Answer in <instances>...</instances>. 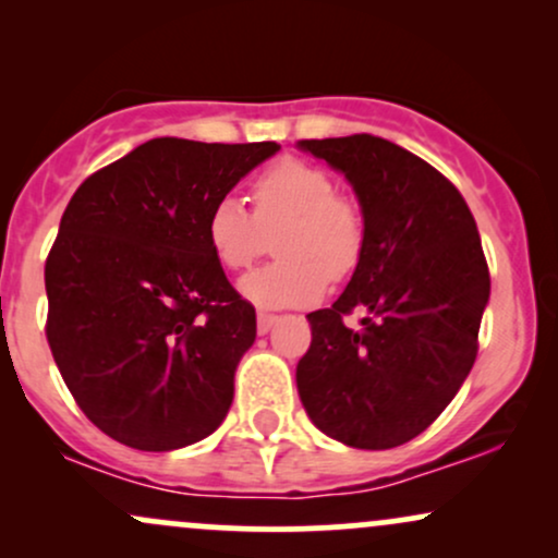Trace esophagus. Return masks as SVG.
<instances>
[{"label":"esophagus","instance_id":"1","mask_svg":"<svg viewBox=\"0 0 558 558\" xmlns=\"http://www.w3.org/2000/svg\"><path fill=\"white\" fill-rule=\"evenodd\" d=\"M275 319H278V315H272V312H259V315H257V330L267 332L275 325Z\"/></svg>","mask_w":558,"mask_h":558}]
</instances>
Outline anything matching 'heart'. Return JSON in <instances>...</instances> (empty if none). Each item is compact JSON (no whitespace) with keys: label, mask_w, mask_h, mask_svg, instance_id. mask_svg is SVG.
<instances>
[{"label":"heart","mask_w":558,"mask_h":558,"mask_svg":"<svg viewBox=\"0 0 558 558\" xmlns=\"http://www.w3.org/2000/svg\"><path fill=\"white\" fill-rule=\"evenodd\" d=\"M254 213L220 196L207 215V241L226 270H246L270 248L278 262L241 280L243 296L265 306L315 301L343 280L364 252V217L354 198L336 194L330 172L304 159H278L252 183Z\"/></svg>","instance_id":"1"}]
</instances>
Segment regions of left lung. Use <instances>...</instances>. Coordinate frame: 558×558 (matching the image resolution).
I'll return each instance as SVG.
<instances>
[{
    "instance_id": "obj_1",
    "label": "left lung",
    "mask_w": 558,
    "mask_h": 558,
    "mask_svg": "<svg viewBox=\"0 0 558 558\" xmlns=\"http://www.w3.org/2000/svg\"><path fill=\"white\" fill-rule=\"evenodd\" d=\"M301 149L349 178L364 217L349 286L328 310L306 315L301 403L345 446H401L438 420L475 364L490 296L475 217L446 175L386 138H312ZM354 308L371 315L351 331L342 319Z\"/></svg>"
}]
</instances>
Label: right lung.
Masks as SVG:
<instances>
[{"mask_svg":"<svg viewBox=\"0 0 558 558\" xmlns=\"http://www.w3.org/2000/svg\"><path fill=\"white\" fill-rule=\"evenodd\" d=\"M278 149L151 138L70 198L44 267L47 341L110 438L172 451L226 420L257 312L215 259L207 215Z\"/></svg>","mask_w":558,"mask_h":558,"instance_id":"obj_1","label":"right lung"}]
</instances>
